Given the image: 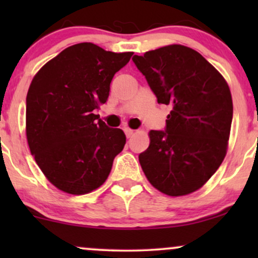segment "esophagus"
<instances>
[{
	"label": "esophagus",
	"instance_id": "1",
	"mask_svg": "<svg viewBox=\"0 0 258 258\" xmlns=\"http://www.w3.org/2000/svg\"><path fill=\"white\" fill-rule=\"evenodd\" d=\"M123 131H125L127 138H130V137H131V136L133 135V133H135V131H133L132 128H128V127H126V128H123Z\"/></svg>",
	"mask_w": 258,
	"mask_h": 258
}]
</instances>
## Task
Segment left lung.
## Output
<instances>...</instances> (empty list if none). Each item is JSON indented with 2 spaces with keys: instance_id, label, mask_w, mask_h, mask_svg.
Segmentation results:
<instances>
[{
  "instance_id": "8db88e82",
  "label": "left lung",
  "mask_w": 258,
  "mask_h": 258,
  "mask_svg": "<svg viewBox=\"0 0 258 258\" xmlns=\"http://www.w3.org/2000/svg\"><path fill=\"white\" fill-rule=\"evenodd\" d=\"M158 103L170 104L165 131H150L139 154L142 170L154 188L170 197L198 190L227 154L233 119L229 86L199 52L168 44L132 58Z\"/></svg>"
}]
</instances>
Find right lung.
<instances>
[{"mask_svg":"<svg viewBox=\"0 0 258 258\" xmlns=\"http://www.w3.org/2000/svg\"><path fill=\"white\" fill-rule=\"evenodd\" d=\"M133 52L115 53L91 42L68 47L32 79L26 96V139L44 177L64 193L84 195L108 178L122 152V130L105 125L96 109Z\"/></svg>","mask_w":258,"mask_h":258,"instance_id":"1","label":"right lung"}]
</instances>
